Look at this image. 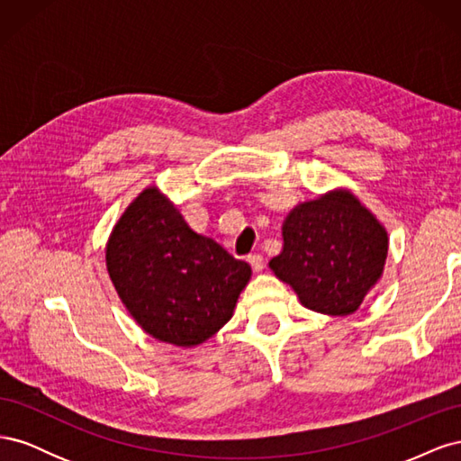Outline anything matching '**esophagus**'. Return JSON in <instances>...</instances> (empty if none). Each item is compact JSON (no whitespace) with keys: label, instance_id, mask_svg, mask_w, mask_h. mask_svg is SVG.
<instances>
[{"label":"esophagus","instance_id":"obj_1","mask_svg":"<svg viewBox=\"0 0 461 461\" xmlns=\"http://www.w3.org/2000/svg\"><path fill=\"white\" fill-rule=\"evenodd\" d=\"M248 261H249V265H252V267H254V271H258V273L265 267V261H263V256H261V254H249V256H248Z\"/></svg>","mask_w":461,"mask_h":461}]
</instances>
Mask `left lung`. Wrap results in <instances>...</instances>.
I'll use <instances>...</instances> for the list:
<instances>
[{
  "mask_svg": "<svg viewBox=\"0 0 461 461\" xmlns=\"http://www.w3.org/2000/svg\"><path fill=\"white\" fill-rule=\"evenodd\" d=\"M386 256V227L350 188L337 186L290 209L269 269L303 308L346 317L381 281Z\"/></svg>",
  "mask_w": 461,
  "mask_h": 461,
  "instance_id": "1",
  "label": "left lung"
}]
</instances>
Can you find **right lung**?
Segmentation results:
<instances>
[{
	"mask_svg": "<svg viewBox=\"0 0 461 461\" xmlns=\"http://www.w3.org/2000/svg\"><path fill=\"white\" fill-rule=\"evenodd\" d=\"M105 267L136 325L178 348L200 346L225 327L252 278L246 261L194 230L158 185L111 229Z\"/></svg>",
	"mask_w": 461,
	"mask_h": 461,
	"instance_id": "1",
	"label": "right lung"
}]
</instances>
